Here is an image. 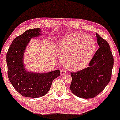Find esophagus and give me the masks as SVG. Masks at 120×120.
<instances>
[{
  "label": "esophagus",
  "mask_w": 120,
  "mask_h": 120,
  "mask_svg": "<svg viewBox=\"0 0 120 120\" xmlns=\"http://www.w3.org/2000/svg\"><path fill=\"white\" fill-rule=\"evenodd\" d=\"M66 73V71H64V70L62 69L60 71V74H61L62 75H64Z\"/></svg>",
  "instance_id": "esophagus-1"
}]
</instances>
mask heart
<instances>
[{"mask_svg":"<svg viewBox=\"0 0 120 120\" xmlns=\"http://www.w3.org/2000/svg\"><path fill=\"white\" fill-rule=\"evenodd\" d=\"M60 47L64 66L70 70L78 71L89 63L96 46L90 36L74 33L64 38Z\"/></svg>","mask_w":120,"mask_h":120,"instance_id":"1","label":"heart"}]
</instances>
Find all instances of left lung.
Instances as JSON below:
<instances>
[{
	"label": "left lung",
	"instance_id": "obj_1",
	"mask_svg": "<svg viewBox=\"0 0 120 120\" xmlns=\"http://www.w3.org/2000/svg\"><path fill=\"white\" fill-rule=\"evenodd\" d=\"M99 48L84 69L71 72V90L78 97L90 99L99 95L110 82L113 57L106 40L96 34Z\"/></svg>",
	"mask_w": 120,
	"mask_h": 120
}]
</instances>
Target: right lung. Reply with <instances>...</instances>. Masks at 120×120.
<instances>
[{
  "instance_id": "1",
  "label": "right lung",
  "mask_w": 120,
  "mask_h": 120,
  "mask_svg": "<svg viewBox=\"0 0 120 120\" xmlns=\"http://www.w3.org/2000/svg\"><path fill=\"white\" fill-rule=\"evenodd\" d=\"M38 29H32L12 42L7 54L8 76L15 89L22 96L36 98L45 95L53 80L60 75L59 70L43 74L27 73L24 67L23 54L31 38L41 35Z\"/></svg>"
}]
</instances>
